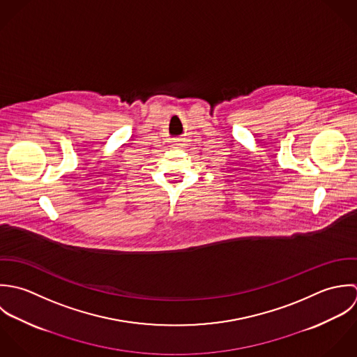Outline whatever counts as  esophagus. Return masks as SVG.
Returning a JSON list of instances; mask_svg holds the SVG:
<instances>
[{
    "label": "esophagus",
    "mask_w": 357,
    "mask_h": 357,
    "mask_svg": "<svg viewBox=\"0 0 357 357\" xmlns=\"http://www.w3.org/2000/svg\"><path fill=\"white\" fill-rule=\"evenodd\" d=\"M174 146L175 147H185V146H188V139L186 138H176V139H174Z\"/></svg>",
    "instance_id": "esophagus-1"
}]
</instances>
